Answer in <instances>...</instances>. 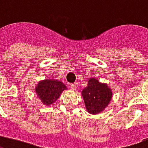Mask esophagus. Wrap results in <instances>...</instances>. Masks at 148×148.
Listing matches in <instances>:
<instances>
[{"instance_id":"esophagus-1","label":"esophagus","mask_w":148,"mask_h":148,"mask_svg":"<svg viewBox=\"0 0 148 148\" xmlns=\"http://www.w3.org/2000/svg\"><path fill=\"white\" fill-rule=\"evenodd\" d=\"M71 88H72V89H74V90H75V89H77V83H74V84H72V85H71Z\"/></svg>"}]
</instances>
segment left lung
Segmentation results:
<instances>
[{
  "instance_id": "1",
  "label": "left lung",
  "mask_w": 148,
  "mask_h": 148,
  "mask_svg": "<svg viewBox=\"0 0 148 148\" xmlns=\"http://www.w3.org/2000/svg\"><path fill=\"white\" fill-rule=\"evenodd\" d=\"M82 95L87 111L96 114L108 107L112 97V92L107 84L100 83L95 77H91L88 79V86L83 89Z\"/></svg>"
}]
</instances>
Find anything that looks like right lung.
<instances>
[{"mask_svg":"<svg viewBox=\"0 0 148 148\" xmlns=\"http://www.w3.org/2000/svg\"><path fill=\"white\" fill-rule=\"evenodd\" d=\"M65 89L66 86L60 81L45 79L40 81L36 85L35 92L44 105L49 106L56 101Z\"/></svg>","mask_w":148,"mask_h":148,"instance_id":"1","label":"right lung"}]
</instances>
